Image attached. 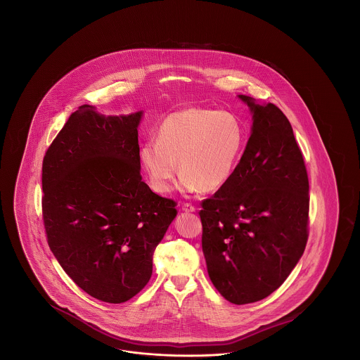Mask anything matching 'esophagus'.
<instances>
[{"label": "esophagus", "instance_id": "obj_1", "mask_svg": "<svg viewBox=\"0 0 360 360\" xmlns=\"http://www.w3.org/2000/svg\"><path fill=\"white\" fill-rule=\"evenodd\" d=\"M182 210L186 212V213H190V212H195V207L191 205V204H184L182 205Z\"/></svg>", "mask_w": 360, "mask_h": 360}]
</instances>
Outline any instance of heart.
<instances>
[{"label":"heart","instance_id":"1","mask_svg":"<svg viewBox=\"0 0 360 360\" xmlns=\"http://www.w3.org/2000/svg\"><path fill=\"white\" fill-rule=\"evenodd\" d=\"M244 135L243 124L229 112L186 108L160 122L158 140L143 144L141 165L160 194L172 191L178 166L182 190L214 191L231 179Z\"/></svg>","mask_w":360,"mask_h":360}]
</instances>
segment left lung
<instances>
[{
  "mask_svg": "<svg viewBox=\"0 0 360 360\" xmlns=\"http://www.w3.org/2000/svg\"><path fill=\"white\" fill-rule=\"evenodd\" d=\"M251 136L231 179L202 201V251L214 288L232 304L269 297L308 241L309 181L290 122L274 103L240 94Z\"/></svg>",
  "mask_w": 360,
  "mask_h": 360,
  "instance_id": "left-lung-1",
  "label": "left lung"
}]
</instances>
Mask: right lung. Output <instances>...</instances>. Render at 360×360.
Listing matches in <instances>:
<instances>
[{
  "instance_id": "1",
  "label": "right lung",
  "mask_w": 360,
  "mask_h": 360,
  "mask_svg": "<svg viewBox=\"0 0 360 360\" xmlns=\"http://www.w3.org/2000/svg\"><path fill=\"white\" fill-rule=\"evenodd\" d=\"M143 112L108 116L82 105L43 159V221L53 257L89 295L109 304L135 297L176 216L140 175Z\"/></svg>"
}]
</instances>
